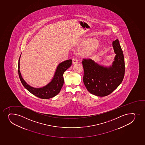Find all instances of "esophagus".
<instances>
[{
    "label": "esophagus",
    "instance_id": "esophagus-1",
    "mask_svg": "<svg viewBox=\"0 0 145 145\" xmlns=\"http://www.w3.org/2000/svg\"><path fill=\"white\" fill-rule=\"evenodd\" d=\"M77 63H78V60L76 59V58H74L73 60H72V64L73 65H75V64H76Z\"/></svg>",
    "mask_w": 145,
    "mask_h": 145
}]
</instances>
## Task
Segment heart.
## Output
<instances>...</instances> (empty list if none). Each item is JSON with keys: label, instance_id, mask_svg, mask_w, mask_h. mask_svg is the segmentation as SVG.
Here are the masks:
<instances>
[{"label": "heart", "instance_id": "obj_1", "mask_svg": "<svg viewBox=\"0 0 145 145\" xmlns=\"http://www.w3.org/2000/svg\"><path fill=\"white\" fill-rule=\"evenodd\" d=\"M98 43L96 40H93L88 44L82 51V54L85 56L90 57L93 55L98 48Z\"/></svg>", "mask_w": 145, "mask_h": 145}]
</instances>
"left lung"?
<instances>
[{"label":"left lung","mask_w":145,"mask_h":145,"mask_svg":"<svg viewBox=\"0 0 145 145\" xmlns=\"http://www.w3.org/2000/svg\"><path fill=\"white\" fill-rule=\"evenodd\" d=\"M115 56L112 65L105 67L91 59H83V82L90 93L97 96H107L120 85L125 76L123 51L118 39L112 42Z\"/></svg>","instance_id":"1"}]
</instances>
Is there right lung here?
Instances as JSON below:
<instances>
[{
  "label": "right lung",
  "instance_id": "1",
  "mask_svg": "<svg viewBox=\"0 0 145 145\" xmlns=\"http://www.w3.org/2000/svg\"><path fill=\"white\" fill-rule=\"evenodd\" d=\"M20 56L21 55L19 59L18 73L20 81L25 89H27L31 94L42 99L52 98L57 95L60 91L64 84L63 74L64 72L69 69L71 65L72 60L69 59L59 63L56 67L55 74L51 81L42 87L37 88L33 87L29 85L22 78L20 70Z\"/></svg>",
  "mask_w": 145,
  "mask_h": 145
}]
</instances>
